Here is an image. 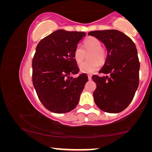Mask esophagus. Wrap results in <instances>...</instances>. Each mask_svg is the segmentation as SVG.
<instances>
[{"mask_svg":"<svg viewBox=\"0 0 152 152\" xmlns=\"http://www.w3.org/2000/svg\"><path fill=\"white\" fill-rule=\"evenodd\" d=\"M87 76H88L89 80H91V75H88Z\"/></svg>","mask_w":152,"mask_h":152,"instance_id":"34e87169","label":"esophagus"}]
</instances>
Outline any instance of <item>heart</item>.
<instances>
[{"label": "heart", "instance_id": "b5f03b06", "mask_svg": "<svg viewBox=\"0 0 152 152\" xmlns=\"http://www.w3.org/2000/svg\"><path fill=\"white\" fill-rule=\"evenodd\" d=\"M85 51H92L90 56L91 61L83 62L79 65V69L83 73L92 74L99 69L100 63H103L106 58V52L101 48V42L96 38L89 37L83 42ZM74 58L78 63H80L84 59L85 52L80 45H78L74 50Z\"/></svg>", "mask_w": 152, "mask_h": 152}]
</instances>
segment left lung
<instances>
[{"label":"left lung","mask_w":152,"mask_h":152,"mask_svg":"<svg viewBox=\"0 0 152 152\" xmlns=\"http://www.w3.org/2000/svg\"><path fill=\"white\" fill-rule=\"evenodd\" d=\"M88 35L103 42L107 50L105 63L99 73L92 76L96 84L95 103L108 113L123 111L133 100L139 85L140 63L137 50L129 37L116 29L93 31Z\"/></svg>","instance_id":"8db88e82"}]
</instances>
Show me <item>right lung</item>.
Masks as SVG:
<instances>
[{"label":"right lung","mask_w":152,"mask_h":152,"mask_svg":"<svg viewBox=\"0 0 152 152\" xmlns=\"http://www.w3.org/2000/svg\"><path fill=\"white\" fill-rule=\"evenodd\" d=\"M86 36L83 31H55L40 40L32 60V82L40 101L56 114L73 110L88 81L87 74L76 78L79 68L74 50Z\"/></svg>","instance_id":"1"}]
</instances>
